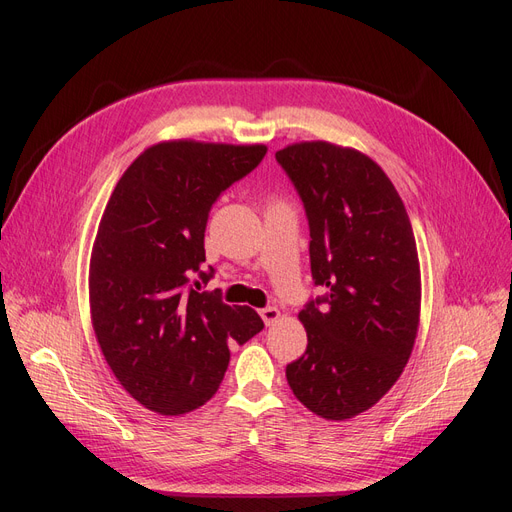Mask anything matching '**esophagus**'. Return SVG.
Segmentation results:
<instances>
[{
    "instance_id": "obj_1",
    "label": "esophagus",
    "mask_w": 512,
    "mask_h": 512,
    "mask_svg": "<svg viewBox=\"0 0 512 512\" xmlns=\"http://www.w3.org/2000/svg\"><path fill=\"white\" fill-rule=\"evenodd\" d=\"M280 309L277 307H265V309H260V318L265 320V324L267 327H271V324H275L277 320H280Z\"/></svg>"
}]
</instances>
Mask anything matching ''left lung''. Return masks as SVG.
Returning <instances> with one entry per match:
<instances>
[{"label":"left lung","mask_w":512,"mask_h":512,"mask_svg":"<svg viewBox=\"0 0 512 512\" xmlns=\"http://www.w3.org/2000/svg\"><path fill=\"white\" fill-rule=\"evenodd\" d=\"M309 222V262L324 297L299 312L307 350L286 367L301 404L346 421L389 393L421 316V267L395 185L365 153L327 141L275 153Z\"/></svg>","instance_id":"8db88e82"}]
</instances>
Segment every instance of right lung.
Here are the masks:
<instances>
[{"instance_id": "obj_1", "label": "right lung", "mask_w": 512, "mask_h": 512, "mask_svg": "<svg viewBox=\"0 0 512 512\" xmlns=\"http://www.w3.org/2000/svg\"><path fill=\"white\" fill-rule=\"evenodd\" d=\"M265 145L162 141L117 181L89 260V309L115 378L164 416L192 412L220 389L228 344L262 331L247 305L198 292L211 205L265 158ZM199 280L191 282V275Z\"/></svg>"}]
</instances>
